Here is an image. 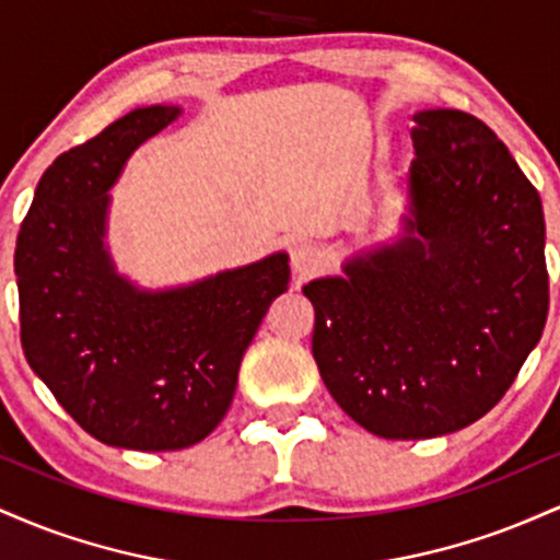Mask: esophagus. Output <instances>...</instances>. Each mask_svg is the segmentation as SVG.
Returning <instances> with one entry per match:
<instances>
[{"label":"esophagus","mask_w":560,"mask_h":560,"mask_svg":"<svg viewBox=\"0 0 560 560\" xmlns=\"http://www.w3.org/2000/svg\"><path fill=\"white\" fill-rule=\"evenodd\" d=\"M289 260H292V271L298 276L313 273L320 266V249L313 242L298 240L289 249Z\"/></svg>","instance_id":"obj_1"}]
</instances>
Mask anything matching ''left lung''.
Segmentation results:
<instances>
[{"label": "left lung", "mask_w": 560, "mask_h": 560, "mask_svg": "<svg viewBox=\"0 0 560 560\" xmlns=\"http://www.w3.org/2000/svg\"><path fill=\"white\" fill-rule=\"evenodd\" d=\"M405 213L392 242L302 287L313 358L352 421L429 440L492 410L548 318L542 199L474 115H413Z\"/></svg>", "instance_id": "left-lung-1"}]
</instances>
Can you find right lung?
I'll return each instance as SVG.
<instances>
[{"instance_id": "right-lung-1", "label": "right lung", "mask_w": 560, "mask_h": 560, "mask_svg": "<svg viewBox=\"0 0 560 560\" xmlns=\"http://www.w3.org/2000/svg\"><path fill=\"white\" fill-rule=\"evenodd\" d=\"M182 115L137 107L44 171L15 247L25 361L75 423L113 447L182 450L221 423L289 255L182 287L144 289L115 266L107 215L128 158Z\"/></svg>"}]
</instances>
